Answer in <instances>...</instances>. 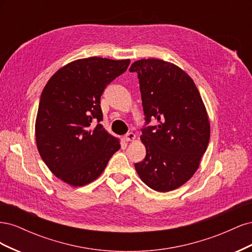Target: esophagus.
I'll return each mask as SVG.
<instances>
[{
	"mask_svg": "<svg viewBox=\"0 0 252 252\" xmlns=\"http://www.w3.org/2000/svg\"><path fill=\"white\" fill-rule=\"evenodd\" d=\"M135 139V134L132 132H129L126 135H124V140L126 142H132Z\"/></svg>",
	"mask_w": 252,
	"mask_h": 252,
	"instance_id": "esophagus-1",
	"label": "esophagus"
}]
</instances>
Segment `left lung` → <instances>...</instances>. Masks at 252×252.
Segmentation results:
<instances>
[{"label":"left lung","instance_id":"left-lung-1","mask_svg":"<svg viewBox=\"0 0 252 252\" xmlns=\"http://www.w3.org/2000/svg\"><path fill=\"white\" fill-rule=\"evenodd\" d=\"M146 124L141 141L146 157L134 164L141 180L158 192L171 191L191 179L210 139L207 111L193 80L172 63L159 59L134 62Z\"/></svg>","mask_w":252,"mask_h":252}]
</instances>
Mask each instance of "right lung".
Returning <instances> with one entry per match:
<instances>
[{
  "instance_id": "right-lung-1",
  "label": "right lung",
  "mask_w": 252,
  "mask_h": 252,
  "mask_svg": "<svg viewBox=\"0 0 252 252\" xmlns=\"http://www.w3.org/2000/svg\"><path fill=\"white\" fill-rule=\"evenodd\" d=\"M130 60L97 57L63 66L45 85L35 120L36 147L57 178L73 187L100 177L120 140L105 130L101 95Z\"/></svg>"
}]
</instances>
